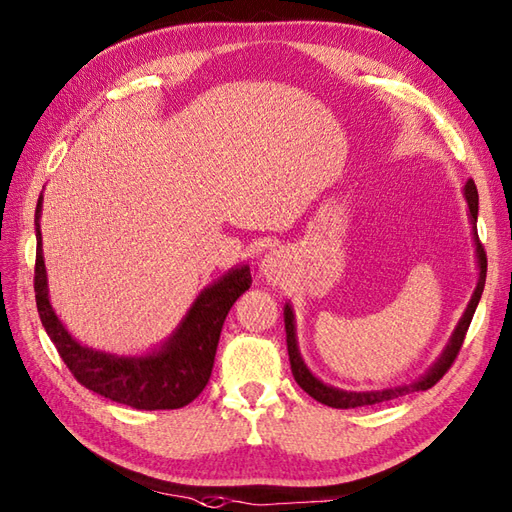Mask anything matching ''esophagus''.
<instances>
[{
  "label": "esophagus",
  "instance_id": "obj_1",
  "mask_svg": "<svg viewBox=\"0 0 512 512\" xmlns=\"http://www.w3.org/2000/svg\"><path fill=\"white\" fill-rule=\"evenodd\" d=\"M286 267H289V260H286L280 249H271V252L260 258V273L269 282H280L286 273Z\"/></svg>",
  "mask_w": 512,
  "mask_h": 512
}]
</instances>
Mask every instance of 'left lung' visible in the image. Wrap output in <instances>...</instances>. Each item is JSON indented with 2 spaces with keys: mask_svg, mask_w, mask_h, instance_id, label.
I'll return each instance as SVG.
<instances>
[{
  "mask_svg": "<svg viewBox=\"0 0 512 512\" xmlns=\"http://www.w3.org/2000/svg\"><path fill=\"white\" fill-rule=\"evenodd\" d=\"M465 199H467V206H469V221H471L473 245H476L478 284H476V289H473V295L469 299V304L465 308L463 317H460V321H458V326L454 328L450 341H447V345L443 347L441 356L434 360V363L430 365V369L423 373V376H419L417 380L408 382V384L389 386V389H380V391H343V389H336V386L319 380L315 373L306 367L302 354H299V345H297L293 306L286 302L284 304V330H286V347H289L291 371H293L295 382L302 386V389L310 397H315L317 402L326 404V406H332V408L373 406V404H380V402L395 400V397H402V395H408V393L428 391L445 376V371L452 367L458 350H460V347H463L467 328H469V323L473 319V313H476V308H478V302H480L482 291H484V280H486V254H484V247L478 241V228H476V223H478V189H476V184H473V180H467V184H465Z\"/></svg>",
  "mask_w": 512,
  "mask_h": 512,
  "instance_id": "8db88e82",
  "label": "left lung"
}]
</instances>
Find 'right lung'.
I'll return each instance as SVG.
<instances>
[{
  "label": "right lung",
  "mask_w": 512,
  "mask_h": 512,
  "mask_svg": "<svg viewBox=\"0 0 512 512\" xmlns=\"http://www.w3.org/2000/svg\"><path fill=\"white\" fill-rule=\"evenodd\" d=\"M43 193L34 213L36 226V308L43 328L60 358L86 389L136 410L182 408L204 391L215 365L219 334L232 304L252 284L249 265H236L219 280L199 291L191 308L165 341L149 352L119 356L82 345L49 302L47 269L41 236Z\"/></svg>",
  "instance_id": "add662e5"
}]
</instances>
